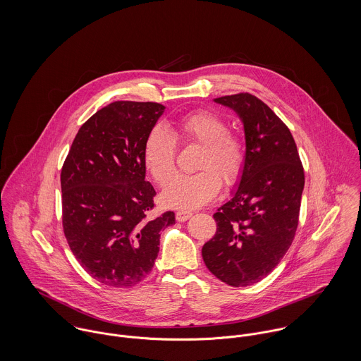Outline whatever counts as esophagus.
I'll list each match as a JSON object with an SVG mask.
<instances>
[{
	"label": "esophagus",
	"mask_w": 361,
	"mask_h": 361,
	"mask_svg": "<svg viewBox=\"0 0 361 361\" xmlns=\"http://www.w3.org/2000/svg\"><path fill=\"white\" fill-rule=\"evenodd\" d=\"M175 216H176V221L185 222V221H188L192 216V212L190 211H178Z\"/></svg>",
	"instance_id": "obj_1"
}]
</instances>
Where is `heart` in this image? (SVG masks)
Listing matches in <instances>:
<instances>
[{
    "mask_svg": "<svg viewBox=\"0 0 361 361\" xmlns=\"http://www.w3.org/2000/svg\"><path fill=\"white\" fill-rule=\"evenodd\" d=\"M176 135L186 143L202 146L193 175L176 176L162 192L166 207L193 209L209 203L219 192L221 185H233L245 165L243 142L228 132L226 122L211 111L189 114L175 123ZM176 146L172 135L155 126L143 145V162L147 172L161 186L175 173Z\"/></svg>",
    "mask_w": 361,
    "mask_h": 361,
    "instance_id": "obj_1",
    "label": "heart"
}]
</instances>
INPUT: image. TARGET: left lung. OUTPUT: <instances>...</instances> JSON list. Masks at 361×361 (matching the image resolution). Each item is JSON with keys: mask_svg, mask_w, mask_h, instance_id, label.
Masks as SVG:
<instances>
[{"mask_svg": "<svg viewBox=\"0 0 361 361\" xmlns=\"http://www.w3.org/2000/svg\"><path fill=\"white\" fill-rule=\"evenodd\" d=\"M245 130V165L231 199L214 214L215 236L203 246L207 268L239 288L265 278L286 255L299 222L305 172L295 139L253 94L214 99Z\"/></svg>", "mask_w": 361, "mask_h": 361, "instance_id": "1", "label": "left lung"}]
</instances>
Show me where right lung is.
<instances>
[{"instance_id":"1","label":"right lung","mask_w":361,"mask_h":361,"mask_svg":"<svg viewBox=\"0 0 361 361\" xmlns=\"http://www.w3.org/2000/svg\"><path fill=\"white\" fill-rule=\"evenodd\" d=\"M157 103L115 102L79 129L61 172L62 225L72 253L96 281L132 288L153 269L175 214L149 218L143 145L164 114Z\"/></svg>"}]
</instances>
